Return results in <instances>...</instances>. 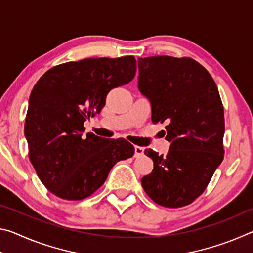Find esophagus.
Masks as SVG:
<instances>
[{
  "label": "esophagus",
  "mask_w": 253,
  "mask_h": 253,
  "mask_svg": "<svg viewBox=\"0 0 253 253\" xmlns=\"http://www.w3.org/2000/svg\"><path fill=\"white\" fill-rule=\"evenodd\" d=\"M144 155V148L140 146H135V157H140Z\"/></svg>",
  "instance_id": "esophagus-1"
}]
</instances>
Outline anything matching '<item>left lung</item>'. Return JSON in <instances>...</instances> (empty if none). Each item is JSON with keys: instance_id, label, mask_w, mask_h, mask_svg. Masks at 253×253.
<instances>
[{"instance_id": "1", "label": "left lung", "mask_w": 253, "mask_h": 253, "mask_svg": "<svg viewBox=\"0 0 253 253\" xmlns=\"http://www.w3.org/2000/svg\"><path fill=\"white\" fill-rule=\"evenodd\" d=\"M138 89L152 106V122L166 124V156L154 162L142 186L154 202L181 208L199 198L224 157V111L211 75L191 58L138 59Z\"/></svg>"}]
</instances>
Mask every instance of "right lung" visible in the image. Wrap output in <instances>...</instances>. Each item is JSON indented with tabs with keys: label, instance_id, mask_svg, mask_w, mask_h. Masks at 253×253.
<instances>
[{
	"label": "right lung",
	"instance_id": "right-lung-1",
	"mask_svg": "<svg viewBox=\"0 0 253 253\" xmlns=\"http://www.w3.org/2000/svg\"><path fill=\"white\" fill-rule=\"evenodd\" d=\"M132 55L84 59L51 68L38 80L29 99L24 135L29 158L51 193L84 200L105 183L117 162L134 155L124 139L88 132L84 123L99 114L111 89L134 79Z\"/></svg>",
	"mask_w": 253,
	"mask_h": 253
}]
</instances>
